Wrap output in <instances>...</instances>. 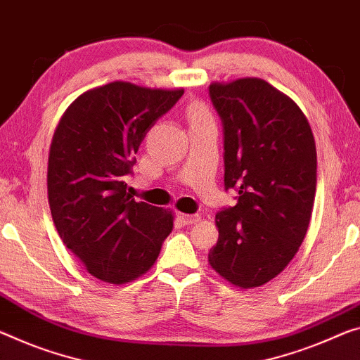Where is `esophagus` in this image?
Wrapping results in <instances>:
<instances>
[{
    "label": "esophagus",
    "instance_id": "esophagus-1",
    "mask_svg": "<svg viewBox=\"0 0 360 360\" xmlns=\"http://www.w3.org/2000/svg\"><path fill=\"white\" fill-rule=\"evenodd\" d=\"M179 217H180V222H184V225H193L199 220V215H195V214H180Z\"/></svg>",
    "mask_w": 360,
    "mask_h": 360
}]
</instances>
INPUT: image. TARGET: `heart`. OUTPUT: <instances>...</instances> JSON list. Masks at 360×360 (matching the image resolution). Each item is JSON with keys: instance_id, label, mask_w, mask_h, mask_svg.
<instances>
[{"instance_id": "1", "label": "heart", "mask_w": 360, "mask_h": 360, "mask_svg": "<svg viewBox=\"0 0 360 360\" xmlns=\"http://www.w3.org/2000/svg\"><path fill=\"white\" fill-rule=\"evenodd\" d=\"M188 115H190V120L193 122V120L206 119L207 117V112H206V110H204L202 106H199V104H193V106L190 108V112H188Z\"/></svg>"}]
</instances>
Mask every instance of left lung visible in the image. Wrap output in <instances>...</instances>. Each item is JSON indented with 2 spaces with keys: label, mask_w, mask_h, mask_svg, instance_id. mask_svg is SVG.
<instances>
[{
  "label": "left lung",
  "mask_w": 360,
  "mask_h": 360,
  "mask_svg": "<svg viewBox=\"0 0 360 360\" xmlns=\"http://www.w3.org/2000/svg\"><path fill=\"white\" fill-rule=\"evenodd\" d=\"M224 127L225 190L233 207L215 214L219 241L209 264L240 288L275 278L300 250L311 222L317 151L300 106L262 79L212 84Z\"/></svg>",
  "instance_id": "8db88e82"
}]
</instances>
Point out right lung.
I'll list each match as a JSON object with an SVG mask.
<instances>
[{"label":"right lung","mask_w":360,"mask_h":360,"mask_svg":"<svg viewBox=\"0 0 360 360\" xmlns=\"http://www.w3.org/2000/svg\"><path fill=\"white\" fill-rule=\"evenodd\" d=\"M181 95L112 82L80 95L59 120L49 209L60 240L99 280L122 285L146 274L172 231L170 209L136 202L125 180L149 129Z\"/></svg>","instance_id":"obj_1"}]
</instances>
